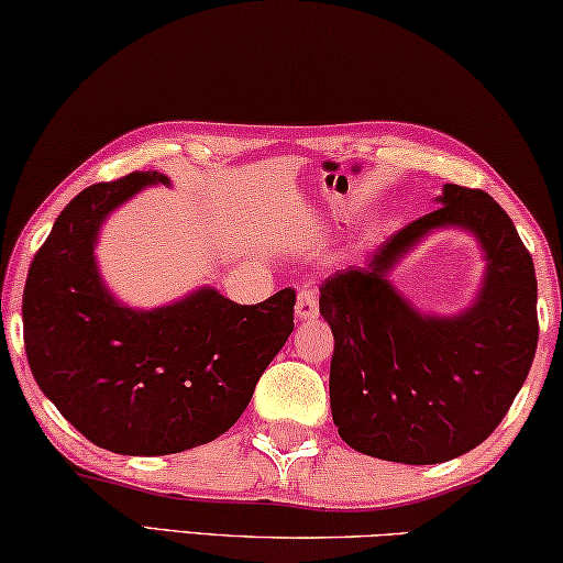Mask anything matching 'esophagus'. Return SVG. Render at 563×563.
Masks as SVG:
<instances>
[{
    "mask_svg": "<svg viewBox=\"0 0 563 563\" xmlns=\"http://www.w3.org/2000/svg\"><path fill=\"white\" fill-rule=\"evenodd\" d=\"M296 316L298 320H313L318 318V300L313 288H300L296 300Z\"/></svg>",
    "mask_w": 563,
    "mask_h": 563,
    "instance_id": "esophagus-1",
    "label": "esophagus"
}]
</instances>
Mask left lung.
Instances as JSON below:
<instances>
[{
    "label": "left lung",
    "mask_w": 563,
    "mask_h": 563,
    "mask_svg": "<svg viewBox=\"0 0 563 563\" xmlns=\"http://www.w3.org/2000/svg\"><path fill=\"white\" fill-rule=\"evenodd\" d=\"M439 208L398 230L368 265L320 288L335 338L330 410L365 456L431 466L484 443L529 376L539 343L537 273L511 218L484 190L443 185ZM474 234L485 253L475 300L453 317L426 314L389 273L439 229Z\"/></svg>",
    "instance_id": "8db88e82"
}]
</instances>
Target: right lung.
<instances>
[{
	"label": "right lung",
	"mask_w": 563,
	"mask_h": 563,
	"mask_svg": "<svg viewBox=\"0 0 563 563\" xmlns=\"http://www.w3.org/2000/svg\"><path fill=\"white\" fill-rule=\"evenodd\" d=\"M155 169L87 187L59 212L24 285L32 376L85 439L122 456H167L216 441L247 408L263 371L292 333L296 290L238 306L200 285L150 310L112 296L97 238Z\"/></svg>",
	"instance_id": "add662e5"
}]
</instances>
